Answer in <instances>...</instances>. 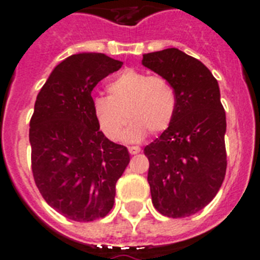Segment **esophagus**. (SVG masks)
Here are the masks:
<instances>
[{"instance_id":"34e87169","label":"esophagus","mask_w":260,"mask_h":260,"mask_svg":"<svg viewBox=\"0 0 260 260\" xmlns=\"http://www.w3.org/2000/svg\"><path fill=\"white\" fill-rule=\"evenodd\" d=\"M128 152L132 153V155H137V153L141 152V148L137 146H132V147H128Z\"/></svg>"}]
</instances>
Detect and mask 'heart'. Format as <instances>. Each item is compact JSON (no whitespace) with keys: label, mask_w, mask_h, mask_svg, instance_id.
<instances>
[{"label":"heart","mask_w":260,"mask_h":260,"mask_svg":"<svg viewBox=\"0 0 260 260\" xmlns=\"http://www.w3.org/2000/svg\"><path fill=\"white\" fill-rule=\"evenodd\" d=\"M108 96H96L92 113L103 134L118 141L128 119L133 122L125 134L128 142H139L151 133L167 130L173 121L177 98L172 84L160 75L125 69L110 79Z\"/></svg>","instance_id":"obj_1"}]
</instances>
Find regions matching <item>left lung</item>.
Returning a JSON list of instances; mask_svg holds the SVG:
<instances>
[{
    "mask_svg": "<svg viewBox=\"0 0 260 260\" xmlns=\"http://www.w3.org/2000/svg\"><path fill=\"white\" fill-rule=\"evenodd\" d=\"M142 65L172 84L173 121L144 147L153 207L168 217H186L215 198L226 171L225 110L217 80L199 59L177 48L143 54Z\"/></svg>",
    "mask_w": 260,
    "mask_h": 260,
    "instance_id": "left-lung-1",
    "label": "left lung"
}]
</instances>
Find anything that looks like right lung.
<instances>
[{
    "label": "right lung",
    "instance_id": "1",
    "mask_svg": "<svg viewBox=\"0 0 260 260\" xmlns=\"http://www.w3.org/2000/svg\"><path fill=\"white\" fill-rule=\"evenodd\" d=\"M123 62L103 53L73 54L53 69L29 121L34 180L50 207L74 221L109 213L116 183L130 161L92 113L91 92Z\"/></svg>",
    "mask_w": 260,
    "mask_h": 260
}]
</instances>
